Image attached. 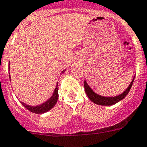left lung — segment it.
Here are the masks:
<instances>
[{
    "label": "left lung",
    "mask_w": 147,
    "mask_h": 147,
    "mask_svg": "<svg viewBox=\"0 0 147 147\" xmlns=\"http://www.w3.org/2000/svg\"><path fill=\"white\" fill-rule=\"evenodd\" d=\"M134 78H135V77H134V79L132 80L131 84H129V86H128V88H127L123 94H121L120 95H119V96H114V97H105V96H100V95H98V94H95V93L90 89V87L87 85L86 81H84V89H85V92H86L87 96H88L90 100L91 101H93L94 103L102 106L113 105V104H115V103H117V102H119L120 100H123L125 96H127V94L129 93V91L130 90V89H131L132 85H133V83H134Z\"/></svg>",
    "instance_id": "1"
}]
</instances>
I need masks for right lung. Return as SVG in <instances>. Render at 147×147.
Returning <instances> with one entry per match:
<instances>
[{
  "label": "right lung",
  "mask_w": 147,
  "mask_h": 147,
  "mask_svg": "<svg viewBox=\"0 0 147 147\" xmlns=\"http://www.w3.org/2000/svg\"><path fill=\"white\" fill-rule=\"evenodd\" d=\"M65 70H63L62 74H63ZM58 84H57L56 86L55 90L53 92V96H51V98L49 99V100H47V102H45L44 103L41 104V105L37 106V107H30V106H28L27 104H25L23 102H21L22 105L25 108H27V110H30V112L34 113H46L47 111H48L54 107V105L57 103L58 99Z\"/></svg>",
  "instance_id": "obj_1"
}]
</instances>
